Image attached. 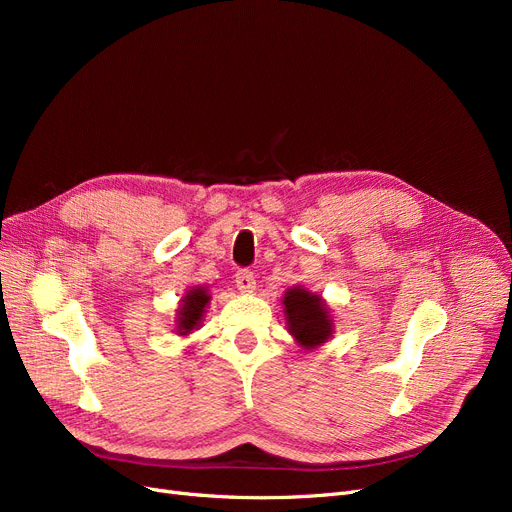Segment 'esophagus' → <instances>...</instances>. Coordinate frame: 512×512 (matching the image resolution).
<instances>
[{
    "label": "esophagus",
    "instance_id": "1",
    "mask_svg": "<svg viewBox=\"0 0 512 512\" xmlns=\"http://www.w3.org/2000/svg\"><path fill=\"white\" fill-rule=\"evenodd\" d=\"M235 284H237V288H239L241 292L250 294V292L256 290V277H254V273H252L250 269H239V271L235 273Z\"/></svg>",
    "mask_w": 512,
    "mask_h": 512
}]
</instances>
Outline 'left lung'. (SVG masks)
I'll return each instance as SVG.
<instances>
[{
  "label": "left lung",
  "instance_id": "1",
  "mask_svg": "<svg viewBox=\"0 0 512 512\" xmlns=\"http://www.w3.org/2000/svg\"><path fill=\"white\" fill-rule=\"evenodd\" d=\"M286 329L305 350H314L329 342L333 335V318L320 294L303 286H292L284 294Z\"/></svg>",
  "mask_w": 512,
  "mask_h": 512
}]
</instances>
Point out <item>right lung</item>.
<instances>
[{"instance_id": "add662e5", "label": "right lung", "mask_w": 512, "mask_h": 512, "mask_svg": "<svg viewBox=\"0 0 512 512\" xmlns=\"http://www.w3.org/2000/svg\"><path fill=\"white\" fill-rule=\"evenodd\" d=\"M209 301L211 297L205 286H194L192 290L185 292V297L181 299V307L177 309V320H175L179 335H190L194 329L200 327Z\"/></svg>"}]
</instances>
